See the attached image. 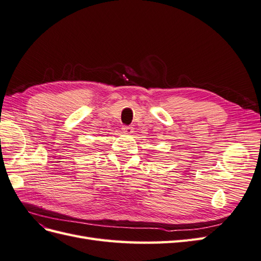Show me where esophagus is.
<instances>
[{
  "instance_id": "1",
  "label": "esophagus",
  "mask_w": 261,
  "mask_h": 261,
  "mask_svg": "<svg viewBox=\"0 0 261 261\" xmlns=\"http://www.w3.org/2000/svg\"><path fill=\"white\" fill-rule=\"evenodd\" d=\"M122 129L125 134H132L134 132V128L132 127V126H123Z\"/></svg>"
}]
</instances>
